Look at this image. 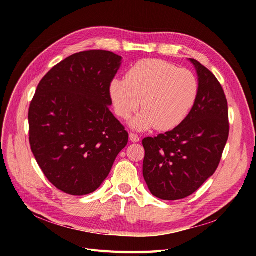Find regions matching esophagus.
I'll use <instances>...</instances> for the list:
<instances>
[{"instance_id": "34e87169", "label": "esophagus", "mask_w": 256, "mask_h": 256, "mask_svg": "<svg viewBox=\"0 0 256 256\" xmlns=\"http://www.w3.org/2000/svg\"><path fill=\"white\" fill-rule=\"evenodd\" d=\"M130 140L132 142H134V143H136V142H139V141H140V138H139L138 135H136V134L130 132Z\"/></svg>"}]
</instances>
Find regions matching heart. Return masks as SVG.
Segmentation results:
<instances>
[{"label":"heart","mask_w":256,"mask_h":256,"mask_svg":"<svg viewBox=\"0 0 256 256\" xmlns=\"http://www.w3.org/2000/svg\"><path fill=\"white\" fill-rule=\"evenodd\" d=\"M199 90L195 74L167 61L145 59L128 72L126 78H115L110 93L116 114L128 119L141 104L143 111L132 120V126L146 130H170L188 117Z\"/></svg>","instance_id":"b5f03b06"}]
</instances>
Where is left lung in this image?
Returning <instances> with one entry per match:
<instances>
[{"label": "left lung", "instance_id": "1", "mask_svg": "<svg viewBox=\"0 0 256 256\" xmlns=\"http://www.w3.org/2000/svg\"><path fill=\"white\" fill-rule=\"evenodd\" d=\"M199 90L182 122L142 141L143 176L152 194L178 200L196 192L217 170L230 135L228 106L217 78L197 60Z\"/></svg>", "mask_w": 256, "mask_h": 256}]
</instances>
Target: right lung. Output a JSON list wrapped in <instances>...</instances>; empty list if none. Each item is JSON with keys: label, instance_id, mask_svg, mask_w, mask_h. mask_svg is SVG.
Instances as JSON below:
<instances>
[{"label": "right lung", "instance_id": "obj_1", "mask_svg": "<svg viewBox=\"0 0 256 256\" xmlns=\"http://www.w3.org/2000/svg\"><path fill=\"white\" fill-rule=\"evenodd\" d=\"M120 64L109 50L76 52L37 86L28 114L31 150L46 178L66 194L96 191L128 144V132L110 111Z\"/></svg>", "mask_w": 256, "mask_h": 256}]
</instances>
